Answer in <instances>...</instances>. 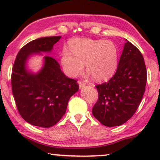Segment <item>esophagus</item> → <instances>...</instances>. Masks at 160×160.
<instances>
[{
    "instance_id": "34e87169",
    "label": "esophagus",
    "mask_w": 160,
    "mask_h": 160,
    "mask_svg": "<svg viewBox=\"0 0 160 160\" xmlns=\"http://www.w3.org/2000/svg\"><path fill=\"white\" fill-rule=\"evenodd\" d=\"M78 83H79V86H80V89H82V88L85 87L86 83L83 81H81V80H80V81L78 82Z\"/></svg>"
}]
</instances>
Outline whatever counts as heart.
I'll return each instance as SVG.
<instances>
[{
	"mask_svg": "<svg viewBox=\"0 0 160 160\" xmlns=\"http://www.w3.org/2000/svg\"><path fill=\"white\" fill-rule=\"evenodd\" d=\"M69 50L63 49L61 64L68 76L74 78L86 71L94 80L102 81L111 78L118 66L119 50L111 40L79 38L70 41Z\"/></svg>",
	"mask_w": 160,
	"mask_h": 160,
	"instance_id": "b5f03b06",
	"label": "heart"
}]
</instances>
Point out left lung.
Masks as SVG:
<instances>
[{
    "instance_id": "left-lung-1",
    "label": "left lung",
    "mask_w": 160,
    "mask_h": 160,
    "mask_svg": "<svg viewBox=\"0 0 160 160\" xmlns=\"http://www.w3.org/2000/svg\"><path fill=\"white\" fill-rule=\"evenodd\" d=\"M146 65L138 49L126 40L115 74L96 85L98 98L92 114L108 127L125 123L137 111L146 86Z\"/></svg>"
}]
</instances>
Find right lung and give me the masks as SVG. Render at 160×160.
I'll use <instances>...</instances> for the list:
<instances>
[{
  "label": "right lung",
  "mask_w": 160,
  "mask_h": 160,
  "mask_svg": "<svg viewBox=\"0 0 160 160\" xmlns=\"http://www.w3.org/2000/svg\"><path fill=\"white\" fill-rule=\"evenodd\" d=\"M61 36L46 37L29 42L19 50L11 75L12 92L18 111L28 123L49 128L65 113L70 98L79 89L78 80L66 77L58 62L49 55L38 74L28 72L25 64L33 52H50Z\"/></svg>",
  "instance_id": "1"
}]
</instances>
